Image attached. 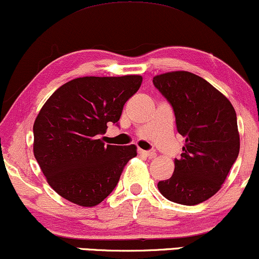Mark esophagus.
Masks as SVG:
<instances>
[{"instance_id":"obj_1","label":"esophagus","mask_w":259,"mask_h":259,"mask_svg":"<svg viewBox=\"0 0 259 259\" xmlns=\"http://www.w3.org/2000/svg\"><path fill=\"white\" fill-rule=\"evenodd\" d=\"M139 153H141L142 155H145V156L149 157V159H153V157L156 156L155 150H139Z\"/></svg>"}]
</instances>
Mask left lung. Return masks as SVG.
Returning a JSON list of instances; mask_svg holds the SVG:
<instances>
[{
	"label": "left lung",
	"instance_id": "left-lung-1",
	"mask_svg": "<svg viewBox=\"0 0 259 259\" xmlns=\"http://www.w3.org/2000/svg\"><path fill=\"white\" fill-rule=\"evenodd\" d=\"M153 83L171 104L178 133L185 138L175 172L157 188L169 201L201 203L221 189L238 159L236 112L227 97L191 72L157 75Z\"/></svg>",
	"mask_w": 259,
	"mask_h": 259
}]
</instances>
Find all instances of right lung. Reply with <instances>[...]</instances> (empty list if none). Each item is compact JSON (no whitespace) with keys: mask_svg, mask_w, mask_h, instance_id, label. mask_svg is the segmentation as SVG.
<instances>
[{"mask_svg":"<svg viewBox=\"0 0 259 259\" xmlns=\"http://www.w3.org/2000/svg\"><path fill=\"white\" fill-rule=\"evenodd\" d=\"M142 76H86L59 87L33 123V155L48 184L83 207L98 205L115 189L136 145L100 141L108 123L117 126L124 103L139 90Z\"/></svg>","mask_w":259,"mask_h":259,"instance_id":"add662e5","label":"right lung"}]
</instances>
